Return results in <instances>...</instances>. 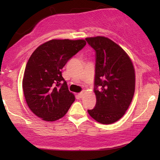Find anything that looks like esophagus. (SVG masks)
I'll return each mask as SVG.
<instances>
[{
	"label": "esophagus",
	"instance_id": "1",
	"mask_svg": "<svg viewBox=\"0 0 160 160\" xmlns=\"http://www.w3.org/2000/svg\"><path fill=\"white\" fill-rule=\"evenodd\" d=\"M78 98H82L83 96H84V92H82L78 93Z\"/></svg>",
	"mask_w": 160,
	"mask_h": 160
}]
</instances>
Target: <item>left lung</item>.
<instances>
[{
  "label": "left lung",
  "instance_id": "left-lung-1",
  "mask_svg": "<svg viewBox=\"0 0 160 160\" xmlns=\"http://www.w3.org/2000/svg\"><path fill=\"white\" fill-rule=\"evenodd\" d=\"M85 40L95 52L94 91L95 108L89 114L101 124H108L123 117L132 102L135 76L132 61L119 45L106 37Z\"/></svg>",
  "mask_w": 160,
  "mask_h": 160
}]
</instances>
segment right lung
<instances>
[{
    "mask_svg": "<svg viewBox=\"0 0 160 160\" xmlns=\"http://www.w3.org/2000/svg\"><path fill=\"white\" fill-rule=\"evenodd\" d=\"M86 45L84 40L47 41L37 48L26 65L22 88L26 102L37 117L56 121L68 112L75 100L62 76V69Z\"/></svg>",
    "mask_w": 160,
    "mask_h": 160,
    "instance_id": "1",
    "label": "right lung"
}]
</instances>
